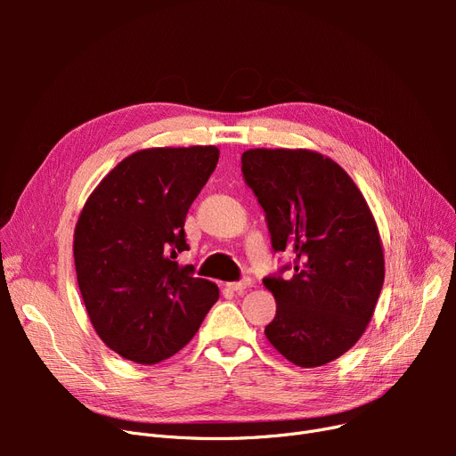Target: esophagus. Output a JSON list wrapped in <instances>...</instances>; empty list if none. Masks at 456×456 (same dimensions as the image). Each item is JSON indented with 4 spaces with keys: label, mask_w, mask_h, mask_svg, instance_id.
I'll use <instances>...</instances> for the list:
<instances>
[{
    "label": "esophagus",
    "mask_w": 456,
    "mask_h": 456,
    "mask_svg": "<svg viewBox=\"0 0 456 456\" xmlns=\"http://www.w3.org/2000/svg\"><path fill=\"white\" fill-rule=\"evenodd\" d=\"M227 286H229V289H231L232 292H244V290L251 289V286H253V279L244 277L242 281H238V282H229Z\"/></svg>",
    "instance_id": "1"
}]
</instances>
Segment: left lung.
I'll use <instances>...</instances> for the list:
<instances>
[{
    "mask_svg": "<svg viewBox=\"0 0 456 456\" xmlns=\"http://www.w3.org/2000/svg\"><path fill=\"white\" fill-rule=\"evenodd\" d=\"M242 172L266 212L273 249L296 255L292 277L262 281L277 301L266 338L301 368L337 361L364 334L385 282L362 191L340 164L310 150H248Z\"/></svg>",
    "mask_w": 456,
    "mask_h": 456,
    "instance_id": "obj_1",
    "label": "left lung"
}]
</instances>
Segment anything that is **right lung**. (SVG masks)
Wrapping results in <instances>:
<instances>
[{
  "instance_id": "obj_1",
  "label": "right lung",
  "mask_w": 456,
  "mask_h": 456,
  "mask_svg": "<svg viewBox=\"0 0 456 456\" xmlns=\"http://www.w3.org/2000/svg\"><path fill=\"white\" fill-rule=\"evenodd\" d=\"M220 159L216 146L126 157L88 196L74 232L79 290L98 337L136 364H157L198 332L218 286L174 258L184 218Z\"/></svg>"
}]
</instances>
